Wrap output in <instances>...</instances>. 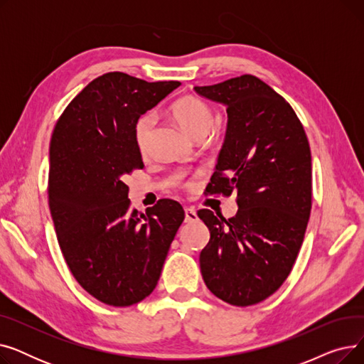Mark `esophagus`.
<instances>
[{
    "label": "esophagus",
    "instance_id": "34e87169",
    "mask_svg": "<svg viewBox=\"0 0 364 364\" xmlns=\"http://www.w3.org/2000/svg\"><path fill=\"white\" fill-rule=\"evenodd\" d=\"M184 213H186V223H195V221H198V214H196V211H195L193 208H186Z\"/></svg>",
    "mask_w": 364,
    "mask_h": 364
}]
</instances>
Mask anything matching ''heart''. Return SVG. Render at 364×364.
Returning <instances> with one entry per match:
<instances>
[{
  "label": "heart",
  "mask_w": 364,
  "mask_h": 364,
  "mask_svg": "<svg viewBox=\"0 0 364 364\" xmlns=\"http://www.w3.org/2000/svg\"><path fill=\"white\" fill-rule=\"evenodd\" d=\"M171 112L183 129L193 137L198 134H206L214 122V113L211 107L199 97H195V95H184V97L178 99L172 105ZM153 122H155L153 114L144 113L134 125V140H136V146L141 153H144L147 149ZM184 186L186 188H193L195 181L188 180L184 183Z\"/></svg>",
  "instance_id": "obj_1"
}]
</instances>
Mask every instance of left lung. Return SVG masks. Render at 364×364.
I'll use <instances>...</instances> for the list:
<instances>
[{
	"instance_id": "1",
	"label": "left lung",
	"mask_w": 364,
	"mask_h": 364,
	"mask_svg": "<svg viewBox=\"0 0 364 364\" xmlns=\"http://www.w3.org/2000/svg\"><path fill=\"white\" fill-rule=\"evenodd\" d=\"M202 97L227 106V131L209 193H237V214L209 209L199 262L208 289L247 307L273 295L288 279L311 213V151L292 106L254 75L206 87Z\"/></svg>"
}]
</instances>
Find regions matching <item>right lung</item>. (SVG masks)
Wrapping results in <instances>:
<instances>
[{
    "mask_svg": "<svg viewBox=\"0 0 364 364\" xmlns=\"http://www.w3.org/2000/svg\"><path fill=\"white\" fill-rule=\"evenodd\" d=\"M178 85L105 73L68 105L53 131L48 205L57 240L76 282L113 307L137 304L156 288L184 220L171 199L146 214L132 209L124 183L144 166L136 121Z\"/></svg>",
    "mask_w": 364,
    "mask_h": 364,
    "instance_id": "right-lung-1",
    "label": "right lung"
}]
</instances>
